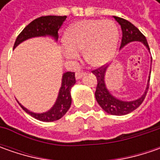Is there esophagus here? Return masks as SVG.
<instances>
[{
	"instance_id": "obj_1",
	"label": "esophagus",
	"mask_w": 160,
	"mask_h": 160,
	"mask_svg": "<svg viewBox=\"0 0 160 160\" xmlns=\"http://www.w3.org/2000/svg\"><path fill=\"white\" fill-rule=\"evenodd\" d=\"M84 76V73L83 72H77L76 73V79H80V78H82V77Z\"/></svg>"
}]
</instances>
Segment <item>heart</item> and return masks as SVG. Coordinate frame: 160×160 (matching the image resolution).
Returning a JSON list of instances; mask_svg holds the SVG:
<instances>
[{"mask_svg": "<svg viewBox=\"0 0 160 160\" xmlns=\"http://www.w3.org/2000/svg\"><path fill=\"white\" fill-rule=\"evenodd\" d=\"M119 32L110 19H83L72 24L64 35L63 54L69 60H77L82 50L84 59L93 67H102L114 57Z\"/></svg>", "mask_w": 160, "mask_h": 160, "instance_id": "heart-1", "label": "heart"}]
</instances>
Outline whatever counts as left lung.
Returning <instances> with one entry per match:
<instances>
[{
    "mask_svg": "<svg viewBox=\"0 0 160 160\" xmlns=\"http://www.w3.org/2000/svg\"><path fill=\"white\" fill-rule=\"evenodd\" d=\"M113 18L119 24L121 29H122V34H122V41H121L120 49L126 46V44H128L129 42H141L142 43L144 44V46L148 49V51H150V47H149V44L147 42L146 37L140 32L138 28L134 27L131 22L127 21L122 18L115 17V16H113ZM151 61H152V58H151ZM107 68L108 67L99 68L98 69L92 71V74L95 75L96 78H97V82H98L95 91L96 101L104 111H106L107 113L110 114V115L123 116V115H127V114L131 113L134 109H136L144 101L146 93H147L148 89H149V83H150L151 77L149 76V79H148V83H147V86H146L144 93L140 98H138L137 100L131 101V102H126V101H122L120 99L116 98L108 90L106 83H105V74H106ZM150 73H151V71H150Z\"/></svg>",
    "mask_w": 160,
    "mask_h": 160,
    "instance_id": "1",
    "label": "left lung"
}]
</instances>
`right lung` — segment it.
<instances>
[{
  "mask_svg": "<svg viewBox=\"0 0 160 160\" xmlns=\"http://www.w3.org/2000/svg\"><path fill=\"white\" fill-rule=\"evenodd\" d=\"M67 16H44L34 19L23 29L16 39L14 47L16 48L24 41L40 36H51L55 41H58V32L61 28ZM76 83L74 72H66L62 76L61 87L58 92L57 100L52 108L43 113H34L26 108L19 103L21 108L30 116L42 122H52L60 119L68 112L71 106V88Z\"/></svg>",
  "mask_w": 160,
  "mask_h": 160,
  "instance_id": "right-lung-1",
  "label": "right lung"
}]
</instances>
